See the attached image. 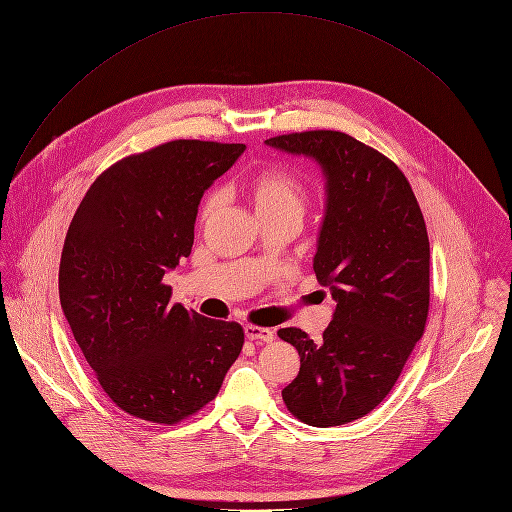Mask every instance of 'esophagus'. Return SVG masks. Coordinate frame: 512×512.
Segmentation results:
<instances>
[{
	"instance_id": "obj_1",
	"label": "esophagus",
	"mask_w": 512,
	"mask_h": 512,
	"mask_svg": "<svg viewBox=\"0 0 512 512\" xmlns=\"http://www.w3.org/2000/svg\"><path fill=\"white\" fill-rule=\"evenodd\" d=\"M245 337L249 341L269 343V341H273V331L265 329V327H257V324H245Z\"/></svg>"
}]
</instances>
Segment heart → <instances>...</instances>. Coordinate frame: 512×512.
Wrapping results in <instances>:
<instances>
[{
	"label": "heart",
	"mask_w": 512,
	"mask_h": 512,
	"mask_svg": "<svg viewBox=\"0 0 512 512\" xmlns=\"http://www.w3.org/2000/svg\"><path fill=\"white\" fill-rule=\"evenodd\" d=\"M247 192L253 200V206L261 216L275 214H302L306 188L296 173L282 165H265L251 173L247 179ZM220 196L216 192L208 194L200 206V222H206L218 208Z\"/></svg>",
	"instance_id": "heart-1"
}]
</instances>
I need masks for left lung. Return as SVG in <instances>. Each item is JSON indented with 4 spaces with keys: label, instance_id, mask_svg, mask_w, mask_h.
I'll use <instances>...</instances> for the list:
<instances>
[{
    "label": "left lung",
    "instance_id": "left-lung-1",
    "mask_svg": "<svg viewBox=\"0 0 512 512\" xmlns=\"http://www.w3.org/2000/svg\"><path fill=\"white\" fill-rule=\"evenodd\" d=\"M269 147L314 157L327 175V214L314 271L337 302L314 343L296 327L277 335L296 347L298 376L282 390L312 427H339L374 410L394 388L429 316V235L400 167L339 130L267 138Z\"/></svg>",
    "mask_w": 512,
    "mask_h": 512
}]
</instances>
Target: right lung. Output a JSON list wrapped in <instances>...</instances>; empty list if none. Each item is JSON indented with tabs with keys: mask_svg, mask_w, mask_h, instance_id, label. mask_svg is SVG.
<instances>
[{
	"mask_svg": "<svg viewBox=\"0 0 512 512\" xmlns=\"http://www.w3.org/2000/svg\"><path fill=\"white\" fill-rule=\"evenodd\" d=\"M245 145L169 141L128 155L89 185L65 237L59 298L108 398L177 425L216 398L245 333L171 304L167 269L192 253L198 204Z\"/></svg>",
	"mask_w": 512,
	"mask_h": 512,
	"instance_id": "add662e5",
	"label": "right lung"
}]
</instances>
